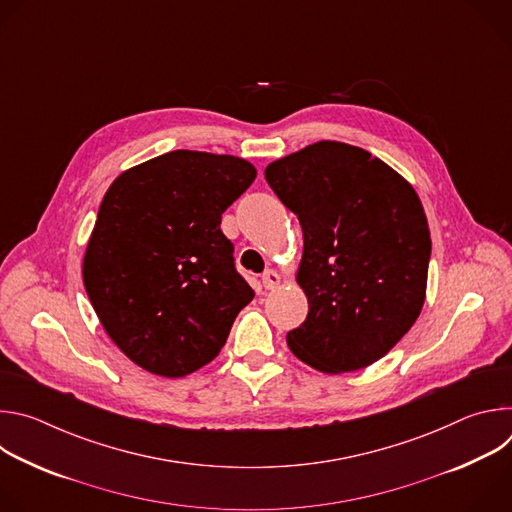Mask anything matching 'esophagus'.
I'll return each instance as SVG.
<instances>
[{"mask_svg": "<svg viewBox=\"0 0 512 512\" xmlns=\"http://www.w3.org/2000/svg\"><path fill=\"white\" fill-rule=\"evenodd\" d=\"M261 281H263V287L265 289H275L279 285V273L273 271V269H267L263 275H261Z\"/></svg>", "mask_w": 512, "mask_h": 512, "instance_id": "34e87169", "label": "esophagus"}]
</instances>
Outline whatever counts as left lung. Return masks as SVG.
<instances>
[{"label":"left lung","mask_w":512,"mask_h":512,"mask_svg":"<svg viewBox=\"0 0 512 512\" xmlns=\"http://www.w3.org/2000/svg\"><path fill=\"white\" fill-rule=\"evenodd\" d=\"M277 198L298 216L304 324L287 332L300 360L350 373L383 358L415 324L431 239L419 196L379 158L318 141L265 168Z\"/></svg>","instance_id":"obj_1"}]
</instances>
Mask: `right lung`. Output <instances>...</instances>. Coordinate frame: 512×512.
Listing matches in <instances>:
<instances>
[{"mask_svg":"<svg viewBox=\"0 0 512 512\" xmlns=\"http://www.w3.org/2000/svg\"><path fill=\"white\" fill-rule=\"evenodd\" d=\"M255 176L235 156L176 150L109 186L83 279L105 332L141 369L184 377L204 367L253 300L221 218Z\"/></svg>","mask_w":512,"mask_h":512,"instance_id":"right-lung-1","label":"right lung"}]
</instances>
